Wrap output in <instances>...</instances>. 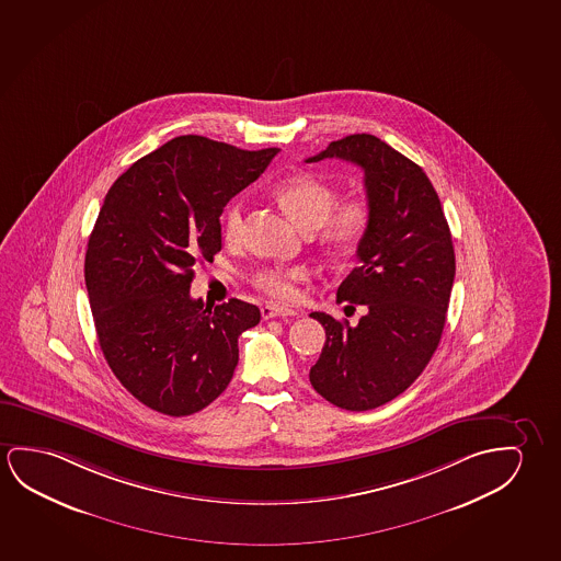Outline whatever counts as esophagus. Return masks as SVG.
<instances>
[{
    "label": "esophagus",
    "mask_w": 561,
    "mask_h": 561,
    "mask_svg": "<svg viewBox=\"0 0 561 561\" xmlns=\"http://www.w3.org/2000/svg\"><path fill=\"white\" fill-rule=\"evenodd\" d=\"M298 313H300V311L286 308V306H278V304H265V306L261 308L263 319L288 318V316H298Z\"/></svg>",
    "instance_id": "esophagus-1"
}]
</instances>
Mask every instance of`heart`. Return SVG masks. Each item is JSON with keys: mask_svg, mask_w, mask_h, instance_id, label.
I'll use <instances>...</instances> for the list:
<instances>
[{"mask_svg": "<svg viewBox=\"0 0 561 561\" xmlns=\"http://www.w3.org/2000/svg\"><path fill=\"white\" fill-rule=\"evenodd\" d=\"M276 202L304 228L318 230L319 242L339 255H348L368 236L374 207L368 195L354 193L336 203V190L310 174L286 178L275 185ZM245 209L242 199L228 203L222 215V232L228 242H238L243 234ZM308 278L304 267H261L253 283L273 298L288 300L296 286Z\"/></svg>", "mask_w": 561, "mask_h": 561, "instance_id": "1", "label": "heart"}]
</instances>
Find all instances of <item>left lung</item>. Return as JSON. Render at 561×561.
Here are the masks:
<instances>
[{"instance_id": "left-lung-1", "label": "left lung", "mask_w": 561, "mask_h": 561, "mask_svg": "<svg viewBox=\"0 0 561 561\" xmlns=\"http://www.w3.org/2000/svg\"><path fill=\"white\" fill-rule=\"evenodd\" d=\"M348 160L364 170L374 218L359 243L358 267L336 301L366 306L358 325L313 311L325 346L310 381L344 410L393 401L424 371L444 333L455 278L451 232L424 170L376 135H348L306 159Z\"/></svg>"}]
</instances>
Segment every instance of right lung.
I'll return each instance as SVG.
<instances>
[{"label": "right lung", "instance_id": "1", "mask_svg": "<svg viewBox=\"0 0 561 561\" xmlns=\"http://www.w3.org/2000/svg\"><path fill=\"white\" fill-rule=\"evenodd\" d=\"M276 152L182 135L134 162L106 193L84 283L102 354L145 407L190 416L234 376L238 336L260 323V308L236 298L205 306L190 286L195 265L222 248L226 203Z\"/></svg>", "mask_w": 561, "mask_h": 561}]
</instances>
